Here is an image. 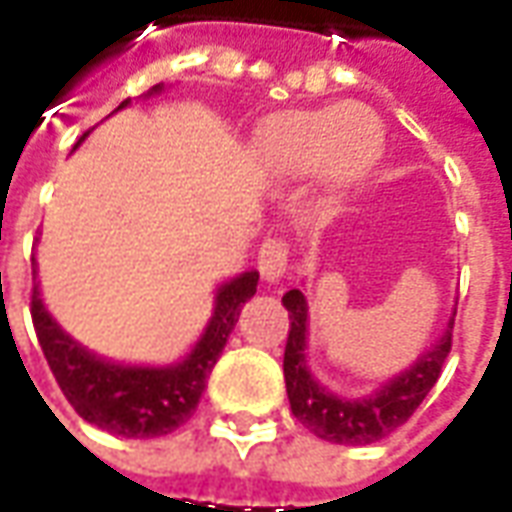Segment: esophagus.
<instances>
[{
    "mask_svg": "<svg viewBox=\"0 0 512 512\" xmlns=\"http://www.w3.org/2000/svg\"><path fill=\"white\" fill-rule=\"evenodd\" d=\"M257 268L268 282H279L288 271V244L282 238H266L257 252Z\"/></svg>",
    "mask_w": 512,
    "mask_h": 512,
    "instance_id": "1",
    "label": "esophagus"
}]
</instances>
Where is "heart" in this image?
Returning <instances> with one entry per match:
<instances>
[{"label": "heart", "mask_w": 512, "mask_h": 512, "mask_svg": "<svg viewBox=\"0 0 512 512\" xmlns=\"http://www.w3.org/2000/svg\"><path fill=\"white\" fill-rule=\"evenodd\" d=\"M266 158L285 175H304L326 167L337 186L365 178L384 150V131L376 115L351 106L290 112L266 131Z\"/></svg>", "instance_id": "b5f03b06"}]
</instances>
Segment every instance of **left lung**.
I'll return each instance as SVG.
<instances>
[{
    "label": "left lung",
    "mask_w": 512,
    "mask_h": 512,
    "mask_svg": "<svg viewBox=\"0 0 512 512\" xmlns=\"http://www.w3.org/2000/svg\"><path fill=\"white\" fill-rule=\"evenodd\" d=\"M282 304L290 318L285 362H282L290 411L310 433L323 441H334V444H351V447L373 444L400 428L417 411L433 384L439 381L444 359L452 348L455 315L444 334L436 340V345H430L428 351L400 376L386 381L373 395L340 397L318 384V378L312 376L307 367V356H304L307 351V299H304V293L296 288L288 290L282 296Z\"/></svg>",
    "instance_id": "obj_1"
}]
</instances>
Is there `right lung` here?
<instances>
[{
  "instance_id": "1",
  "label": "right lung",
  "mask_w": 512,
  "mask_h": 512,
  "mask_svg": "<svg viewBox=\"0 0 512 512\" xmlns=\"http://www.w3.org/2000/svg\"><path fill=\"white\" fill-rule=\"evenodd\" d=\"M153 93H161V84H156L147 95ZM123 106H128V101H123L117 109ZM84 136L73 145V150L82 145ZM32 274H35V257H32ZM257 279H260L257 271H244L216 290L211 321L197 345L191 348V354L178 365L131 367L115 365L90 354L51 318L49 310L43 307L38 285L32 290V323L51 373L79 417L115 436L153 439L178 430L194 414L213 365L238 323L244 301L255 296Z\"/></svg>"
}]
</instances>
